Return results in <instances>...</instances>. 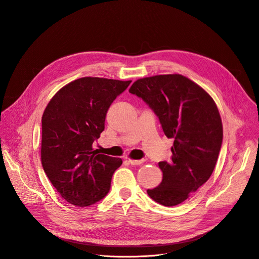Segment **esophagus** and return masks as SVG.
<instances>
[{"label": "esophagus", "instance_id": "esophagus-1", "mask_svg": "<svg viewBox=\"0 0 259 259\" xmlns=\"http://www.w3.org/2000/svg\"><path fill=\"white\" fill-rule=\"evenodd\" d=\"M145 161H146L145 159L135 160V159H130V158H128V162L131 164V165H139V164H143Z\"/></svg>", "mask_w": 259, "mask_h": 259}]
</instances>
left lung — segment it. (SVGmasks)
Listing matches in <instances>:
<instances>
[{"mask_svg": "<svg viewBox=\"0 0 259 259\" xmlns=\"http://www.w3.org/2000/svg\"><path fill=\"white\" fill-rule=\"evenodd\" d=\"M129 92L149 104L164 134L174 138L170 161L159 162L162 182L147 192L162 205L180 204L215 168L223 139L218 107L201 87L181 74L140 78Z\"/></svg>", "mask_w": 259, "mask_h": 259, "instance_id": "8db88e82", "label": "left lung"}]
</instances>
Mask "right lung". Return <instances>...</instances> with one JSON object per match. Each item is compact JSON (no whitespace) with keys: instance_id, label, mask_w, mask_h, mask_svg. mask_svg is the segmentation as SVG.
Here are the masks:
<instances>
[{"instance_id":"right-lung-1","label":"right lung","mask_w":259,"mask_h":259,"mask_svg":"<svg viewBox=\"0 0 259 259\" xmlns=\"http://www.w3.org/2000/svg\"><path fill=\"white\" fill-rule=\"evenodd\" d=\"M131 80L81 77L51 99L42 115L41 163L60 195L89 206L109 191L121 158L99 154L93 143L104 130L106 112Z\"/></svg>"}]
</instances>
